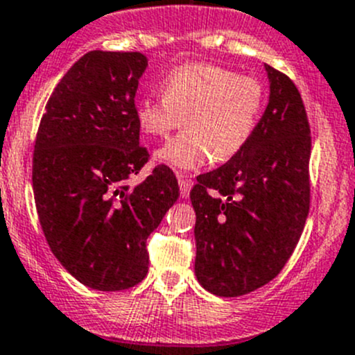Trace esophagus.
Listing matches in <instances>:
<instances>
[{
  "label": "esophagus",
  "instance_id": "esophagus-1",
  "mask_svg": "<svg viewBox=\"0 0 355 355\" xmlns=\"http://www.w3.org/2000/svg\"><path fill=\"white\" fill-rule=\"evenodd\" d=\"M178 187H180V196L184 200H187L189 193H191V187H193V180L185 175H178Z\"/></svg>",
  "mask_w": 355,
  "mask_h": 355
}]
</instances>
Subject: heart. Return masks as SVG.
Wrapping results in <instances>:
<instances>
[{
    "label": "heart",
    "mask_w": 355,
    "mask_h": 355,
    "mask_svg": "<svg viewBox=\"0 0 355 355\" xmlns=\"http://www.w3.org/2000/svg\"><path fill=\"white\" fill-rule=\"evenodd\" d=\"M159 96L137 101V121L150 137H178L155 150L173 170H198L211 157L227 161L252 138L264 107V89L252 77L207 62H189L168 73Z\"/></svg>",
    "instance_id": "1"
}]
</instances>
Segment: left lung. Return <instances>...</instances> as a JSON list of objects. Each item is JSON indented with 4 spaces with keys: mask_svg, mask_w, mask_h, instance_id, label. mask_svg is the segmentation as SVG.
Listing matches in <instances>:
<instances>
[{
    "mask_svg": "<svg viewBox=\"0 0 355 355\" xmlns=\"http://www.w3.org/2000/svg\"><path fill=\"white\" fill-rule=\"evenodd\" d=\"M270 98L252 138L226 164L198 177V282L236 297L273 280L294 252L310 208V125L300 91L264 64Z\"/></svg>",
    "mask_w": 355,
    "mask_h": 355,
    "instance_id": "obj_1",
    "label": "left lung"
}]
</instances>
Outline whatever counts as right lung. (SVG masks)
<instances>
[{"label": "right lung", "instance_id": "1", "mask_svg": "<svg viewBox=\"0 0 355 355\" xmlns=\"http://www.w3.org/2000/svg\"><path fill=\"white\" fill-rule=\"evenodd\" d=\"M140 52L92 51L68 69L49 99L33 154V193L52 254L96 291H124L148 271L147 238L178 200L164 164L144 182L148 152L135 114Z\"/></svg>", "mask_w": 355, "mask_h": 355}]
</instances>
